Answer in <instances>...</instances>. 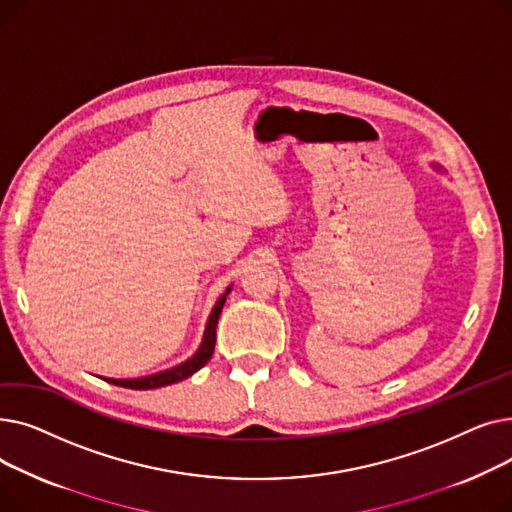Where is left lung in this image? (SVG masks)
I'll return each instance as SVG.
<instances>
[{
	"label": "left lung",
	"mask_w": 512,
	"mask_h": 512,
	"mask_svg": "<svg viewBox=\"0 0 512 512\" xmlns=\"http://www.w3.org/2000/svg\"><path fill=\"white\" fill-rule=\"evenodd\" d=\"M432 168H434L436 172H444V168H442V166H438V164H432Z\"/></svg>",
	"instance_id": "8db88e82"
}]
</instances>
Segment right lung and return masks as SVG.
Masks as SVG:
<instances>
[{
	"label": "right lung",
	"mask_w": 512,
	"mask_h": 512,
	"mask_svg": "<svg viewBox=\"0 0 512 512\" xmlns=\"http://www.w3.org/2000/svg\"><path fill=\"white\" fill-rule=\"evenodd\" d=\"M232 290V284L224 290L222 297L215 301L209 317H207V324H205V332H203V340L197 348V353L186 359L184 363L170 367L166 371H159V373H151V375H143V378H132V380H114V378H103L105 382L122 386V388H130V390H153V388H161V386H170L176 382H182L186 378H191L193 373H197L213 355V346H215V328H218V319L222 313V307L226 303V297Z\"/></svg>",
	"instance_id": "obj_1"
}]
</instances>
